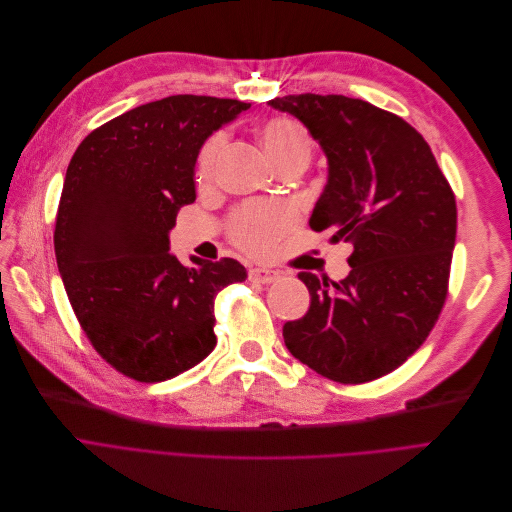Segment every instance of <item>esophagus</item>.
Returning a JSON list of instances; mask_svg holds the SVG:
<instances>
[{
  "instance_id": "esophagus-1",
  "label": "esophagus",
  "mask_w": 512,
  "mask_h": 512,
  "mask_svg": "<svg viewBox=\"0 0 512 512\" xmlns=\"http://www.w3.org/2000/svg\"><path fill=\"white\" fill-rule=\"evenodd\" d=\"M248 277L254 283H273V281L279 279V273L271 271V269H260V266H252Z\"/></svg>"
}]
</instances>
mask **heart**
<instances>
[{"instance_id":"1","label":"heart","mask_w":512,"mask_h":512,"mask_svg":"<svg viewBox=\"0 0 512 512\" xmlns=\"http://www.w3.org/2000/svg\"><path fill=\"white\" fill-rule=\"evenodd\" d=\"M258 135L266 152L273 156L281 168L287 162L308 160L312 152V141L308 131L289 116H271L260 123ZM227 135L216 131L204 139L196 156V179L206 183L212 179L218 154H221ZM296 223V212L287 204L277 202H254L237 208L229 218V237L254 256H264L273 252L281 235Z\"/></svg>"}]
</instances>
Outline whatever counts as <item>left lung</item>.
<instances>
[{
	"label": "left lung",
	"mask_w": 512,
	"mask_h": 512,
	"mask_svg": "<svg viewBox=\"0 0 512 512\" xmlns=\"http://www.w3.org/2000/svg\"><path fill=\"white\" fill-rule=\"evenodd\" d=\"M269 104L302 120L329 160L310 229L354 246L342 281L298 273L310 308L285 323V346L331 381H375L415 354L440 319L456 241L454 191L423 135L392 112L346 95Z\"/></svg>",
	"instance_id": "8db88e82"
}]
</instances>
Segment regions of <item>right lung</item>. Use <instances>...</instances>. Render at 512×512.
Returning a JSON list of instances; mask_svg holds the SVG:
<instances>
[{
	"label": "right lung",
	"instance_id": "obj_1",
	"mask_svg": "<svg viewBox=\"0 0 512 512\" xmlns=\"http://www.w3.org/2000/svg\"><path fill=\"white\" fill-rule=\"evenodd\" d=\"M250 104L170 95L93 129L72 156L54 250L66 296L93 350L141 383L173 379L216 346L214 298L248 273L233 258L168 254L181 206L196 202L204 139Z\"/></svg>",
	"mask_w": 512,
	"mask_h": 512
}]
</instances>
